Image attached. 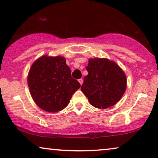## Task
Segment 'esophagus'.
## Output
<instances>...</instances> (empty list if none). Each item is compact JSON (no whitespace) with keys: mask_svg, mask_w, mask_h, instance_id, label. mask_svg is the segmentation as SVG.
Listing matches in <instances>:
<instances>
[{"mask_svg":"<svg viewBox=\"0 0 158 158\" xmlns=\"http://www.w3.org/2000/svg\"><path fill=\"white\" fill-rule=\"evenodd\" d=\"M78 81H79V83H81V85H82V84H83V80L82 79V78L79 79V80H78Z\"/></svg>","mask_w":158,"mask_h":158,"instance_id":"obj_1","label":"esophagus"}]
</instances>
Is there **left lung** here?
Wrapping results in <instances>:
<instances>
[{
    "label": "left lung",
    "instance_id": "8db88e82",
    "mask_svg": "<svg viewBox=\"0 0 158 158\" xmlns=\"http://www.w3.org/2000/svg\"><path fill=\"white\" fill-rule=\"evenodd\" d=\"M85 68L88 74L84 77L81 90L90 104L106 109L120 100L126 90L127 78L115 62L107 59H90Z\"/></svg>",
    "mask_w": 158,
    "mask_h": 158
}]
</instances>
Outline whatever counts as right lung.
Here are the masks:
<instances>
[{
  "label": "right lung",
  "instance_id": "right-lung-1",
  "mask_svg": "<svg viewBox=\"0 0 158 158\" xmlns=\"http://www.w3.org/2000/svg\"><path fill=\"white\" fill-rule=\"evenodd\" d=\"M30 94L36 105L49 112L64 109L81 84L71 76L66 60L43 56L34 62L28 75Z\"/></svg>",
  "mask_w": 158,
  "mask_h": 158
}]
</instances>
